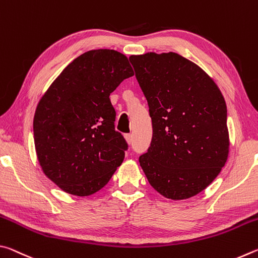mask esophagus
Wrapping results in <instances>:
<instances>
[{
    "label": "esophagus",
    "mask_w": 258,
    "mask_h": 258,
    "mask_svg": "<svg viewBox=\"0 0 258 258\" xmlns=\"http://www.w3.org/2000/svg\"><path fill=\"white\" fill-rule=\"evenodd\" d=\"M124 137H125V140H126V141H127V143L130 145V143L132 142V139H133V138H132V134H125Z\"/></svg>",
    "instance_id": "esophagus-1"
}]
</instances>
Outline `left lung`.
I'll return each instance as SVG.
<instances>
[{
	"label": "left lung",
	"instance_id": "left-lung-1",
	"mask_svg": "<svg viewBox=\"0 0 258 258\" xmlns=\"http://www.w3.org/2000/svg\"><path fill=\"white\" fill-rule=\"evenodd\" d=\"M149 106L152 140L139 161L161 196L182 200L206 189L229 156L226 104L198 64L174 52L131 55Z\"/></svg>",
	"mask_w": 258,
	"mask_h": 258
}]
</instances>
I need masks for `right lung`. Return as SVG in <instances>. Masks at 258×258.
<instances>
[{
    "label": "right lung",
    "mask_w": 258,
    "mask_h": 258,
    "mask_svg": "<svg viewBox=\"0 0 258 258\" xmlns=\"http://www.w3.org/2000/svg\"><path fill=\"white\" fill-rule=\"evenodd\" d=\"M127 56L87 51L50 85L34 116V142L42 171L61 190L93 195L121 165L127 143L115 130L109 95L133 76Z\"/></svg>",
    "instance_id": "right-lung-1"
}]
</instances>
